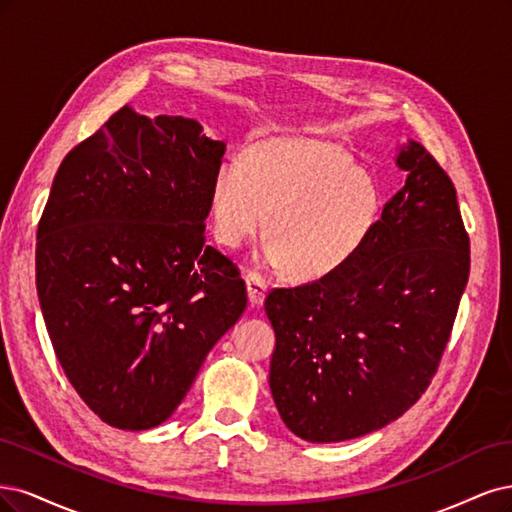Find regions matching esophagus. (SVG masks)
I'll use <instances>...</instances> for the list:
<instances>
[{
    "mask_svg": "<svg viewBox=\"0 0 512 512\" xmlns=\"http://www.w3.org/2000/svg\"><path fill=\"white\" fill-rule=\"evenodd\" d=\"M246 291H249V300L253 306L263 304V300H266V293H268L266 278H261L259 274L251 272L249 276H246Z\"/></svg>",
    "mask_w": 512,
    "mask_h": 512,
    "instance_id": "1",
    "label": "esophagus"
}]
</instances>
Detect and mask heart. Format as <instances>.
Returning a JSON list of instances; mask_svg holds the SVG:
<instances>
[{
	"label": "heart",
	"mask_w": 512,
	"mask_h": 512,
	"mask_svg": "<svg viewBox=\"0 0 512 512\" xmlns=\"http://www.w3.org/2000/svg\"><path fill=\"white\" fill-rule=\"evenodd\" d=\"M381 189L342 146L312 138L255 144L246 161L225 159L212 180L217 238L242 246L268 227L266 263L302 278L336 272L366 242L381 214Z\"/></svg>",
	"instance_id": "heart-1"
}]
</instances>
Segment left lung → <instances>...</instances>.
Wrapping results in <instances>:
<instances>
[{
    "instance_id": "left-lung-1",
    "label": "left lung",
    "mask_w": 512,
    "mask_h": 512,
    "mask_svg": "<svg viewBox=\"0 0 512 512\" xmlns=\"http://www.w3.org/2000/svg\"><path fill=\"white\" fill-rule=\"evenodd\" d=\"M406 183L361 249L315 283L272 289L270 389L308 442L359 438L402 417L430 387L470 274V238L438 161L408 140Z\"/></svg>"
}]
</instances>
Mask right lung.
<instances>
[{"mask_svg":"<svg viewBox=\"0 0 512 512\" xmlns=\"http://www.w3.org/2000/svg\"><path fill=\"white\" fill-rule=\"evenodd\" d=\"M225 142L129 106L65 155L38 225L36 285L55 355L104 423L140 432L183 402L246 308L206 244Z\"/></svg>","mask_w":512,"mask_h":512,"instance_id":"1","label":"right lung"}]
</instances>
